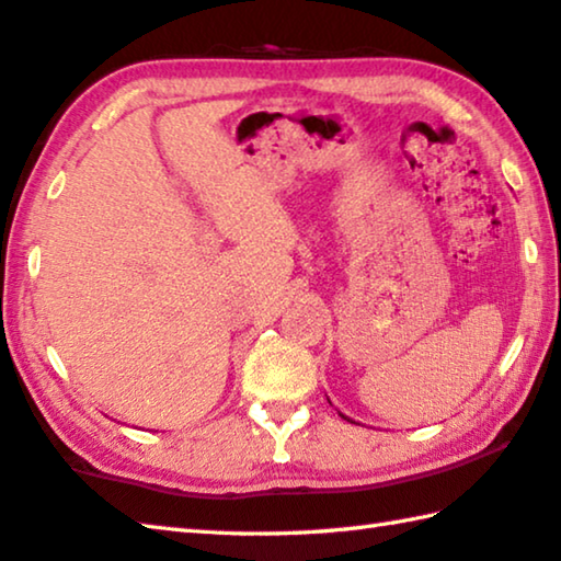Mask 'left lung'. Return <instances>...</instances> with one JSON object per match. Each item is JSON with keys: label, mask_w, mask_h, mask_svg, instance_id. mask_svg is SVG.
I'll use <instances>...</instances> for the list:
<instances>
[{"label": "left lung", "mask_w": 561, "mask_h": 561, "mask_svg": "<svg viewBox=\"0 0 561 561\" xmlns=\"http://www.w3.org/2000/svg\"><path fill=\"white\" fill-rule=\"evenodd\" d=\"M341 416H343V414H341Z\"/></svg>", "instance_id": "1"}]
</instances>
